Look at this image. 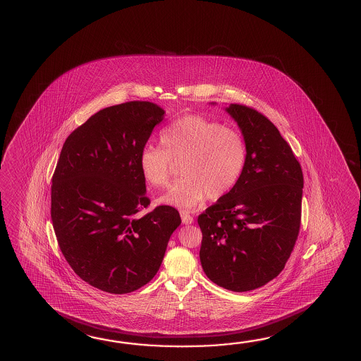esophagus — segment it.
<instances>
[{
    "mask_svg": "<svg viewBox=\"0 0 361 361\" xmlns=\"http://www.w3.org/2000/svg\"><path fill=\"white\" fill-rule=\"evenodd\" d=\"M180 216H181V220H183V224H185V225H192L194 222V219L186 211H181Z\"/></svg>",
    "mask_w": 361,
    "mask_h": 361,
    "instance_id": "esophagus-1",
    "label": "esophagus"
}]
</instances>
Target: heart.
Here are the masks:
<instances>
[{
	"label": "heart",
	"mask_w": 361,
	"mask_h": 361,
	"mask_svg": "<svg viewBox=\"0 0 361 361\" xmlns=\"http://www.w3.org/2000/svg\"><path fill=\"white\" fill-rule=\"evenodd\" d=\"M162 147L141 150V173L155 188L169 186L175 163L181 178L161 203L192 211L207 197L224 198L243 175L248 149L243 133L204 116L190 114L167 126L159 136Z\"/></svg>",
	"instance_id": "b5f03b06"
}]
</instances>
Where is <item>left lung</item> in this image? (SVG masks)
I'll return each mask as SVG.
<instances>
[{
	"instance_id": "1",
	"label": "left lung",
	"mask_w": 361,
	"mask_h": 361,
	"mask_svg": "<svg viewBox=\"0 0 361 361\" xmlns=\"http://www.w3.org/2000/svg\"><path fill=\"white\" fill-rule=\"evenodd\" d=\"M248 149L235 188L198 217L207 276L233 292L262 287L284 269L301 225V164L279 130L245 105L225 108Z\"/></svg>"
}]
</instances>
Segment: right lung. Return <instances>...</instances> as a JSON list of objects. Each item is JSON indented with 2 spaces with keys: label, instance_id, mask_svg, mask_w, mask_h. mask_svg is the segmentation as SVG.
Segmentation results:
<instances>
[{
  "label": "right lung",
  "instance_id": "add662e5",
  "mask_svg": "<svg viewBox=\"0 0 361 361\" xmlns=\"http://www.w3.org/2000/svg\"><path fill=\"white\" fill-rule=\"evenodd\" d=\"M150 102L95 113L68 136L52 176L51 220L61 253L90 286L125 295L145 286L162 264L181 219L150 204L141 150L164 118Z\"/></svg>",
  "mask_w": 361,
  "mask_h": 361
}]
</instances>
